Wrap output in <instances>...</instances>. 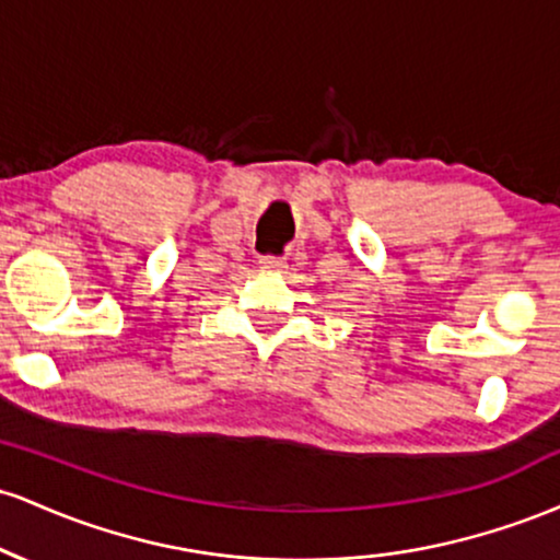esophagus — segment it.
I'll return each instance as SVG.
<instances>
[{
  "instance_id": "obj_1",
  "label": "esophagus",
  "mask_w": 560,
  "mask_h": 560,
  "mask_svg": "<svg viewBox=\"0 0 560 560\" xmlns=\"http://www.w3.org/2000/svg\"><path fill=\"white\" fill-rule=\"evenodd\" d=\"M287 262L284 258H262L260 260V271L262 273H284Z\"/></svg>"
}]
</instances>
